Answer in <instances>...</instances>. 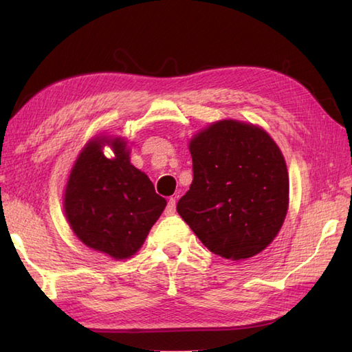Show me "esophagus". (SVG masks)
Returning a JSON list of instances; mask_svg holds the SVG:
<instances>
[{"mask_svg": "<svg viewBox=\"0 0 352 352\" xmlns=\"http://www.w3.org/2000/svg\"><path fill=\"white\" fill-rule=\"evenodd\" d=\"M175 206H177L175 198H169L168 206H166V208H164V214H168V216L174 214L175 213Z\"/></svg>", "mask_w": 352, "mask_h": 352, "instance_id": "obj_1", "label": "esophagus"}]
</instances>
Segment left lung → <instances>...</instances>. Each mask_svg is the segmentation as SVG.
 I'll list each match as a JSON object with an SVG mask.
<instances>
[{"instance_id": "8db88e82", "label": "left lung", "mask_w": 352, "mask_h": 352, "mask_svg": "<svg viewBox=\"0 0 352 352\" xmlns=\"http://www.w3.org/2000/svg\"><path fill=\"white\" fill-rule=\"evenodd\" d=\"M193 182L177 212L216 256L242 260L271 243L289 204V175L275 142L226 119L190 140Z\"/></svg>"}]
</instances>
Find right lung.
I'll use <instances>...</instances> for the list:
<instances>
[{"instance_id":"1","label":"right lung","mask_w":352,"mask_h":352,"mask_svg":"<svg viewBox=\"0 0 352 352\" xmlns=\"http://www.w3.org/2000/svg\"><path fill=\"white\" fill-rule=\"evenodd\" d=\"M111 143L116 157L100 148ZM166 199L157 195L151 180L130 163L125 142H89L71 170L65 192V212L71 228L89 248L126 258L136 252L160 218Z\"/></svg>"}]
</instances>
